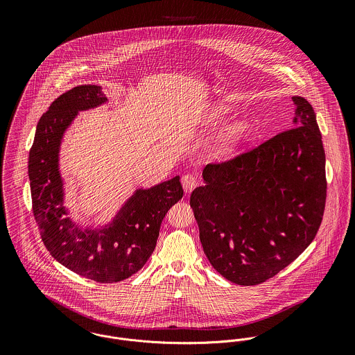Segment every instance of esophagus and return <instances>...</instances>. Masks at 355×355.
Wrapping results in <instances>:
<instances>
[{
	"label": "esophagus",
	"mask_w": 355,
	"mask_h": 355,
	"mask_svg": "<svg viewBox=\"0 0 355 355\" xmlns=\"http://www.w3.org/2000/svg\"><path fill=\"white\" fill-rule=\"evenodd\" d=\"M197 184H198V180H197V178H196L194 175L187 173V175H184V176L182 178V186H183L184 193L193 191V190L197 187Z\"/></svg>",
	"instance_id": "34e87169"
}]
</instances>
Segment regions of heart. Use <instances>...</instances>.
<instances>
[{"label":"heart","instance_id":"b5f03b06","mask_svg":"<svg viewBox=\"0 0 355 355\" xmlns=\"http://www.w3.org/2000/svg\"><path fill=\"white\" fill-rule=\"evenodd\" d=\"M230 107L227 105H214L206 119L209 123H217L225 114L230 113ZM252 124L246 119H238L228 125H225L209 144V153L217 159H225L234 155L239 146L245 142L249 135Z\"/></svg>","mask_w":355,"mask_h":355}]
</instances>
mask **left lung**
<instances>
[{"mask_svg":"<svg viewBox=\"0 0 355 355\" xmlns=\"http://www.w3.org/2000/svg\"><path fill=\"white\" fill-rule=\"evenodd\" d=\"M293 128L207 164L190 197L203 252L239 286L277 275L313 242L327 200L325 153L313 106L294 96Z\"/></svg>","mask_w":355,"mask_h":355,"instance_id":"obj_1","label":"left lung"}]
</instances>
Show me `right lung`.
Masks as SVG:
<instances>
[{
    "label": "right lung",
    "mask_w": 355,
    "mask_h": 355,
    "mask_svg": "<svg viewBox=\"0 0 355 355\" xmlns=\"http://www.w3.org/2000/svg\"><path fill=\"white\" fill-rule=\"evenodd\" d=\"M107 102L101 86H76L51 102L38 121L28 155L33 211L44 245L69 270L98 283H116L137 273L149 259L166 211L182 200L180 178L138 189L110 223L80 227L64 206L58 155L65 131L82 110Z\"/></svg>",
    "instance_id": "add662e5"
}]
</instances>
